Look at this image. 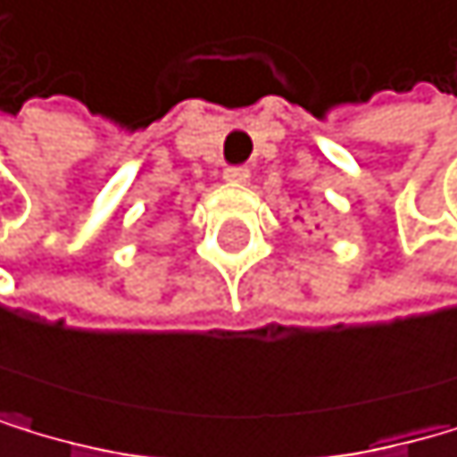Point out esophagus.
Segmentation results:
<instances>
[{
  "label": "esophagus",
  "instance_id": "1",
  "mask_svg": "<svg viewBox=\"0 0 457 457\" xmlns=\"http://www.w3.org/2000/svg\"><path fill=\"white\" fill-rule=\"evenodd\" d=\"M224 179H227V182H247V179H250V168H244V165L227 168V170H224Z\"/></svg>",
  "mask_w": 457,
  "mask_h": 457
}]
</instances>
